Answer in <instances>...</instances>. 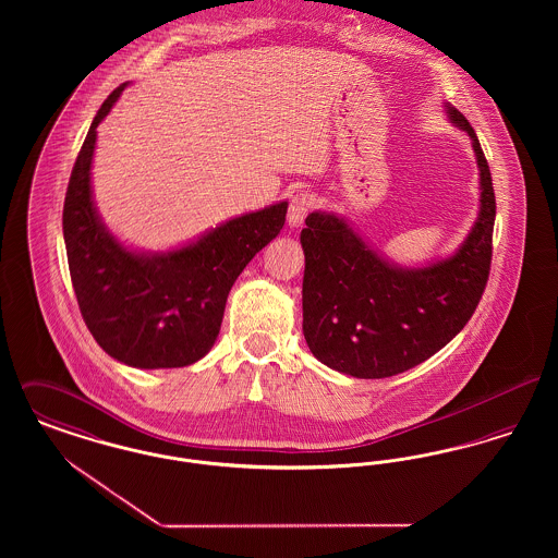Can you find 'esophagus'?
Wrapping results in <instances>:
<instances>
[{
  "label": "esophagus",
  "mask_w": 558,
  "mask_h": 558,
  "mask_svg": "<svg viewBox=\"0 0 558 558\" xmlns=\"http://www.w3.org/2000/svg\"><path fill=\"white\" fill-rule=\"evenodd\" d=\"M316 207V196L310 192V190H301L296 192L291 198V205H289V226L296 228L305 221L307 213L312 211Z\"/></svg>",
  "instance_id": "34e87169"
}]
</instances>
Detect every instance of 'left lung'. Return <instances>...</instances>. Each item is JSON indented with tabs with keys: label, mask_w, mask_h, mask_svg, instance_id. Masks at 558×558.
Wrapping results in <instances>:
<instances>
[{
	"label": "left lung",
	"mask_w": 558,
	"mask_h": 558,
	"mask_svg": "<svg viewBox=\"0 0 558 558\" xmlns=\"http://www.w3.org/2000/svg\"><path fill=\"white\" fill-rule=\"evenodd\" d=\"M446 112L473 140L481 184L477 221L451 257L399 267L343 217L314 211L305 219L303 335L332 371L355 378L410 371L448 345L477 310L489 278L496 196L477 133L460 110L446 105Z\"/></svg>",
	"instance_id": "obj_1"
}]
</instances>
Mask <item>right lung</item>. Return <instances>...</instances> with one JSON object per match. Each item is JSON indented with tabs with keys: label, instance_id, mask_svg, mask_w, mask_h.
I'll use <instances>...</instances> for the list:
<instances>
[{
	"label": "right lung",
	"instance_id": "add662e5",
	"mask_svg": "<svg viewBox=\"0 0 558 558\" xmlns=\"http://www.w3.org/2000/svg\"><path fill=\"white\" fill-rule=\"evenodd\" d=\"M128 83L98 110L75 160L62 211L81 316L110 357L144 371L182 368L209 353L240 271L276 239L289 203L246 213L167 253H135L114 239L92 198L96 128Z\"/></svg>",
	"mask_w": 558,
	"mask_h": 558
}]
</instances>
